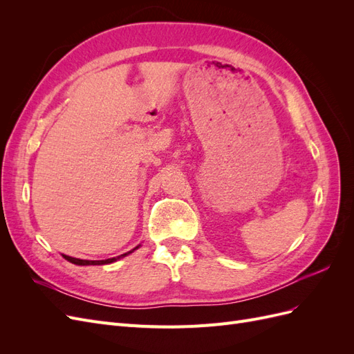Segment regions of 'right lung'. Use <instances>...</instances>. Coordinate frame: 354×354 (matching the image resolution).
I'll return each mask as SVG.
<instances>
[{
  "label": "right lung",
  "mask_w": 354,
  "mask_h": 354,
  "mask_svg": "<svg viewBox=\"0 0 354 354\" xmlns=\"http://www.w3.org/2000/svg\"><path fill=\"white\" fill-rule=\"evenodd\" d=\"M136 248H138V246H136ZM136 248H134V250H136ZM134 250L128 251V252H125V254L118 255V257H112V259H108V260H81V259H75V257H69V255H63V257H65V259H66L68 261H71V263H73V264H78V266H100V264H109V263H113V261H116V260H120V259H122V257H125V255H128V254H131Z\"/></svg>",
  "instance_id": "obj_1"
}]
</instances>
